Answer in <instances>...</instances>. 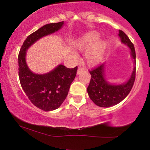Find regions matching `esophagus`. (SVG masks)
<instances>
[{
	"label": "esophagus",
	"mask_w": 150,
	"mask_h": 150,
	"mask_svg": "<svg viewBox=\"0 0 150 150\" xmlns=\"http://www.w3.org/2000/svg\"><path fill=\"white\" fill-rule=\"evenodd\" d=\"M85 70V69H84L83 68H81V67H80V68H78V69H77V75H80V74L81 73H82V72Z\"/></svg>",
	"instance_id": "esophagus-1"
}]
</instances>
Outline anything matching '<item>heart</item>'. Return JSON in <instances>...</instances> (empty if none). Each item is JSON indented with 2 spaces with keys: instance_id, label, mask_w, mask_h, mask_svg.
<instances>
[{
  "instance_id": "b5f03b06",
  "label": "heart",
  "mask_w": 150,
  "mask_h": 150,
  "mask_svg": "<svg viewBox=\"0 0 150 150\" xmlns=\"http://www.w3.org/2000/svg\"><path fill=\"white\" fill-rule=\"evenodd\" d=\"M99 34L95 32L85 34L77 42V48L81 52H85V60L87 65L95 66L104 59L106 43L99 39Z\"/></svg>"
}]
</instances>
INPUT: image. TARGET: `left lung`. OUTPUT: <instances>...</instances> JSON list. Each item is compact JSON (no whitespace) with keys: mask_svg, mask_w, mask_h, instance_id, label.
<instances>
[{"mask_svg":"<svg viewBox=\"0 0 150 150\" xmlns=\"http://www.w3.org/2000/svg\"><path fill=\"white\" fill-rule=\"evenodd\" d=\"M118 36L121 42L130 49L134 68L130 78L121 84H112L106 80L105 77V63L89 72L91 80L87 87V93L91 100L100 107H111L123 101L130 93L135 82L136 55L134 45L123 31L119 30Z\"/></svg>","mask_w":150,"mask_h":150,"instance_id":"1","label":"left lung"}]
</instances>
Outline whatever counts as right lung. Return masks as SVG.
I'll return each mask as SVG.
<instances>
[{
	"label": "right lung",
	"instance_id": "right-lung-1",
	"mask_svg": "<svg viewBox=\"0 0 150 150\" xmlns=\"http://www.w3.org/2000/svg\"><path fill=\"white\" fill-rule=\"evenodd\" d=\"M63 25L64 22L47 24L31 34L24 42L18 55V73L22 88L31 102L44 111L57 109L63 104L76 76L77 67L68 68L60 64L49 73H34L27 64V51L42 37L61 30Z\"/></svg>",
	"mask_w": 150,
	"mask_h": 150
}]
</instances>
